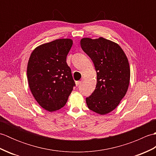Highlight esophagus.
Here are the masks:
<instances>
[{
  "instance_id": "obj_1",
  "label": "esophagus",
  "mask_w": 156,
  "mask_h": 156,
  "mask_svg": "<svg viewBox=\"0 0 156 156\" xmlns=\"http://www.w3.org/2000/svg\"><path fill=\"white\" fill-rule=\"evenodd\" d=\"M81 84V82L80 81H76V86H77V87H78L79 85H80Z\"/></svg>"
}]
</instances>
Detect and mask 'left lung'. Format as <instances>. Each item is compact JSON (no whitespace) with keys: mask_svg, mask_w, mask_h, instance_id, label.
<instances>
[{"mask_svg":"<svg viewBox=\"0 0 156 156\" xmlns=\"http://www.w3.org/2000/svg\"><path fill=\"white\" fill-rule=\"evenodd\" d=\"M80 45L97 71L94 91L86 98L90 110L105 115L113 111L125 97L130 80L127 56L116 43L100 37L83 38Z\"/></svg>","mask_w":156,"mask_h":156,"instance_id":"obj_1","label":"left lung"}]
</instances>
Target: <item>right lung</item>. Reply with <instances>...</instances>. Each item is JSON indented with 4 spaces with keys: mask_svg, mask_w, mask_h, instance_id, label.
<instances>
[{
    "mask_svg": "<svg viewBox=\"0 0 156 156\" xmlns=\"http://www.w3.org/2000/svg\"><path fill=\"white\" fill-rule=\"evenodd\" d=\"M72 44L70 39H56L36 48L29 58V88L39 105L49 112L64 107L76 86L66 63Z\"/></svg>",
    "mask_w": 156,
    "mask_h": 156,
    "instance_id": "obj_1",
    "label": "right lung"
}]
</instances>
